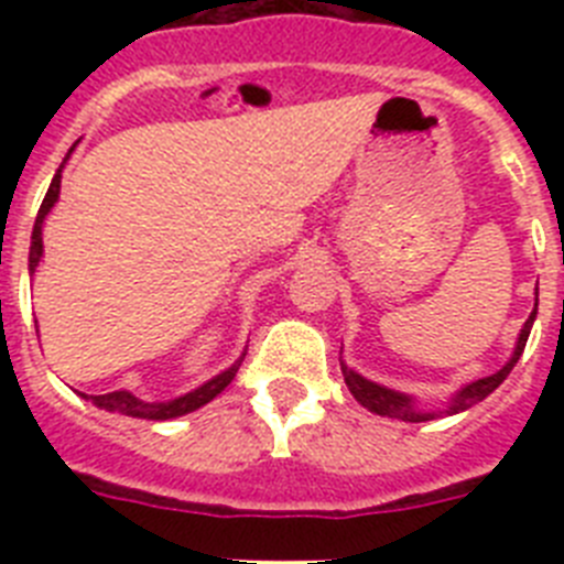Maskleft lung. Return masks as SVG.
<instances>
[{
  "instance_id": "left-lung-1",
  "label": "left lung",
  "mask_w": 564,
  "mask_h": 564,
  "mask_svg": "<svg viewBox=\"0 0 564 564\" xmlns=\"http://www.w3.org/2000/svg\"><path fill=\"white\" fill-rule=\"evenodd\" d=\"M534 316H536V307L534 313L528 316L525 327H522L520 333V341H517V350L514 356H511V361L502 367L500 372H495V376H486V378H477L475 383H468V387H463L460 395L455 398V401L449 403V410H446V415H455V412H463L468 410V406H475L477 401H482L486 395H491V392L500 387L502 381L508 378V372L514 370V364L520 361L522 350H525V341H528V333H531V325H534ZM341 372H344V383L350 387L352 398H356L361 406H367L370 412H376V415H387V417H398V421H410V423H421V421H432V417H437L441 412H421L415 410V403L410 401L406 395H401V392H392L387 390V387H378V383L367 381V378H361L358 372L347 370L341 364Z\"/></svg>"
}]
</instances>
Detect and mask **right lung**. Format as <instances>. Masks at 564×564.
<instances>
[{
  "label": "right lung",
  "mask_w": 564,
  "mask_h": 564,
  "mask_svg": "<svg viewBox=\"0 0 564 564\" xmlns=\"http://www.w3.org/2000/svg\"><path fill=\"white\" fill-rule=\"evenodd\" d=\"M69 152H73V149H69ZM69 152H67V158H69ZM67 158H64V161H67ZM62 166H64V163H62ZM58 188H62V169H58L56 177H53V183H50L47 194H44L42 208H39V214H36V226H33V242H30V273L36 271L39 259H42V223H44V217H47L50 208H53V203L58 200ZM242 358H246V356H242ZM242 358H239L234 367H228L223 376L212 378L208 383H203L200 390L188 392V395L177 398V401L147 403V401H138V398L129 395V392H107V395H84V398H89V401L96 403V406H101V410L121 412V415H129V417H147V421H169V417H177V415H186V412L200 410L203 403H208L212 398L220 395L228 383H231V378L237 376Z\"/></svg>",
  "instance_id": "right-lung-1"
}]
</instances>
